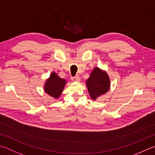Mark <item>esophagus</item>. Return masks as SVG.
<instances>
[{
    "label": "esophagus",
    "mask_w": 155,
    "mask_h": 155,
    "mask_svg": "<svg viewBox=\"0 0 155 155\" xmlns=\"http://www.w3.org/2000/svg\"><path fill=\"white\" fill-rule=\"evenodd\" d=\"M71 79L73 81H76V82H78V81H80V80H81V78H80V77H78V76H75V77H71Z\"/></svg>",
    "instance_id": "34e87169"
}]
</instances>
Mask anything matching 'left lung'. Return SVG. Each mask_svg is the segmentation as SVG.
I'll list each match as a JSON object with an SVG mask.
<instances>
[{"mask_svg":"<svg viewBox=\"0 0 155 155\" xmlns=\"http://www.w3.org/2000/svg\"><path fill=\"white\" fill-rule=\"evenodd\" d=\"M87 87L90 96L93 99H95L99 96L107 93L110 89V78L105 71L95 68L87 81Z\"/></svg>","mask_w":155,"mask_h":155,"instance_id":"8db88e82","label":"left lung"}]
</instances>
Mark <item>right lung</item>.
<instances>
[{"mask_svg":"<svg viewBox=\"0 0 155 155\" xmlns=\"http://www.w3.org/2000/svg\"><path fill=\"white\" fill-rule=\"evenodd\" d=\"M65 84L64 79L60 78L55 72H52L45 84L44 90L48 95L54 98H58L62 93Z\"/></svg>","mask_w":155,"mask_h":155,"instance_id":"add662e5","label":"right lung"}]
</instances>
